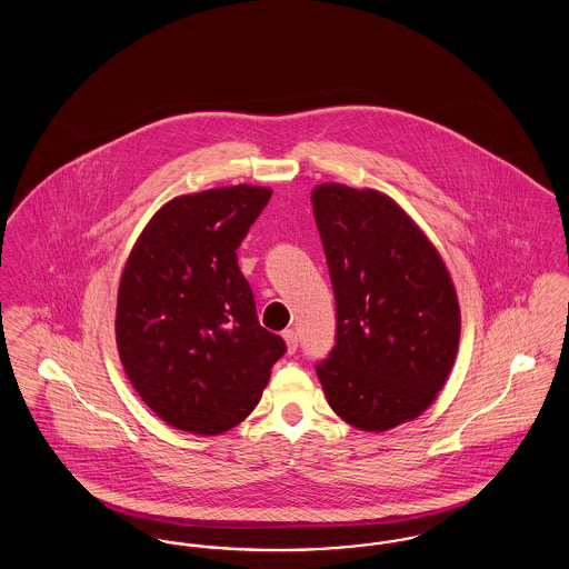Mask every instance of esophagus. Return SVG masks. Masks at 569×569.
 I'll use <instances>...</instances> for the list:
<instances>
[{
	"label": "esophagus",
	"mask_w": 569,
	"mask_h": 569,
	"mask_svg": "<svg viewBox=\"0 0 569 569\" xmlns=\"http://www.w3.org/2000/svg\"><path fill=\"white\" fill-rule=\"evenodd\" d=\"M283 339H286V343H288V352L295 353L298 350V332L297 330H292V328H288V330H283Z\"/></svg>",
	"instance_id": "esophagus-1"
}]
</instances>
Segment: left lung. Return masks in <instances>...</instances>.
I'll list each match as a JSON object with an SVG mask.
<instances>
[{
    "mask_svg": "<svg viewBox=\"0 0 569 569\" xmlns=\"http://www.w3.org/2000/svg\"><path fill=\"white\" fill-rule=\"evenodd\" d=\"M337 307L316 371L356 429L388 431L435 401L457 358L460 311L433 244L388 196L339 183L311 193Z\"/></svg>",
    "mask_w": 569,
    "mask_h": 569,
    "instance_id": "1",
    "label": "left lung"
}]
</instances>
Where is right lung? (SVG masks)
<instances>
[{
  "mask_svg": "<svg viewBox=\"0 0 569 569\" xmlns=\"http://www.w3.org/2000/svg\"><path fill=\"white\" fill-rule=\"evenodd\" d=\"M272 191L179 196L136 241L117 298V348L140 399L170 427L217 435L258 406L286 341L258 322L237 249Z\"/></svg>",
  "mask_w": 569,
  "mask_h": 569,
  "instance_id": "obj_1",
  "label": "right lung"
}]
</instances>
